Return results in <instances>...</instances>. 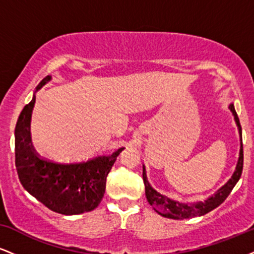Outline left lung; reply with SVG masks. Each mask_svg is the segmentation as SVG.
Returning <instances> with one entry per match:
<instances>
[{
    "mask_svg": "<svg viewBox=\"0 0 254 254\" xmlns=\"http://www.w3.org/2000/svg\"><path fill=\"white\" fill-rule=\"evenodd\" d=\"M228 109L230 110V112L233 113V116H234V121L235 123H237L239 130V136H240V151H239V159L237 166H235L234 173H233L232 177L229 178L228 182L224 184L223 186H221L214 194H211L210 197L204 199L203 202L202 200L194 203L178 202L176 199H171V198L165 196V194H161L160 192H157L155 189H153V186H151L149 182H148L147 171H145V167L143 165V182L145 186V197H147V200L149 202L150 205L153 206L154 210H155L159 215L167 218H173V220H184V218L203 216V215L208 214L209 211L217 208L220 204H222L224 202V199L229 196L233 188L237 185V183L239 182V179H240L241 177V173H243L244 167L243 133H241V125L240 122H239L237 111L234 109V104L230 103Z\"/></svg>",
    "mask_w": 254,
    "mask_h": 254,
    "instance_id": "8db88e82",
    "label": "left lung"
}]
</instances>
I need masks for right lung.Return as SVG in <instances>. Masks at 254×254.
Here are the masks:
<instances>
[{
  "instance_id": "1",
  "label": "right lung",
  "mask_w": 254,
  "mask_h": 254,
  "mask_svg": "<svg viewBox=\"0 0 254 254\" xmlns=\"http://www.w3.org/2000/svg\"><path fill=\"white\" fill-rule=\"evenodd\" d=\"M51 76L36 87L31 103L24 107L16 122L15 167L20 183L28 193L50 210L63 215L92 211L100 204L106 189V178L124 148L111 155H99L74 164H58L40 157L31 139V117L36 93Z\"/></svg>"
}]
</instances>
